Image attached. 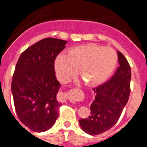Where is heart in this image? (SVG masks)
<instances>
[{
  "label": "heart",
  "instance_id": "b5f03b06",
  "mask_svg": "<svg viewBox=\"0 0 147 147\" xmlns=\"http://www.w3.org/2000/svg\"><path fill=\"white\" fill-rule=\"evenodd\" d=\"M118 60L116 52L111 48L95 44L73 48L68 55L60 54L54 62L56 75L61 82H66L80 75L85 85H98L110 76Z\"/></svg>",
  "mask_w": 147,
  "mask_h": 147
}]
</instances>
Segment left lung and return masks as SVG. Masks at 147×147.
<instances>
[{
	"mask_svg": "<svg viewBox=\"0 0 147 147\" xmlns=\"http://www.w3.org/2000/svg\"><path fill=\"white\" fill-rule=\"evenodd\" d=\"M117 54V70L110 80L93 88L95 99L90 105V115L79 121L82 130L90 136L102 134L113 127L129 99L130 66L122 53Z\"/></svg>",
	"mask_w": 147,
	"mask_h": 147,
	"instance_id": "left-lung-1",
	"label": "left lung"
}]
</instances>
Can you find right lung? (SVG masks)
<instances>
[{"instance_id": "obj_1", "label": "right lung", "mask_w": 147, "mask_h": 147, "mask_svg": "<svg viewBox=\"0 0 147 147\" xmlns=\"http://www.w3.org/2000/svg\"><path fill=\"white\" fill-rule=\"evenodd\" d=\"M66 43L63 40L45 38L26 49L17 62L11 86L15 110L22 124L34 132L49 129L59 115L62 103L57 94L60 84L55 76L54 61Z\"/></svg>"}]
</instances>
